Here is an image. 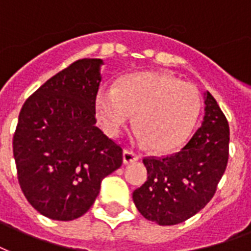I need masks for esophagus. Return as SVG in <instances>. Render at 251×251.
I'll return each mask as SVG.
<instances>
[{
	"label": "esophagus",
	"mask_w": 251,
	"mask_h": 251,
	"mask_svg": "<svg viewBox=\"0 0 251 251\" xmlns=\"http://www.w3.org/2000/svg\"><path fill=\"white\" fill-rule=\"evenodd\" d=\"M137 160H139V156L131 152V151H124L123 152V164H126V165L135 163Z\"/></svg>",
	"instance_id": "obj_1"
}]
</instances>
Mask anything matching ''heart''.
Segmentation results:
<instances>
[{
	"label": "heart",
	"instance_id": "heart-1",
	"mask_svg": "<svg viewBox=\"0 0 251 251\" xmlns=\"http://www.w3.org/2000/svg\"><path fill=\"white\" fill-rule=\"evenodd\" d=\"M98 118L118 135L137 112L139 140L156 152H172L193 131L201 108L197 87L164 73H139L101 87L95 99Z\"/></svg>",
	"mask_w": 251,
	"mask_h": 251
}]
</instances>
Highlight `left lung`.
Segmentation results:
<instances>
[{
  "mask_svg": "<svg viewBox=\"0 0 251 251\" xmlns=\"http://www.w3.org/2000/svg\"><path fill=\"white\" fill-rule=\"evenodd\" d=\"M201 127L178 153L143 160L147 181L132 193L143 217L159 225H177L212 200L229 157V124L216 99L204 94Z\"/></svg>",
  "mask_w": 251,
  "mask_h": 251,
  "instance_id": "obj_1",
  "label": "left lung"
}]
</instances>
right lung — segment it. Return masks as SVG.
<instances>
[{"mask_svg": "<svg viewBox=\"0 0 251 251\" xmlns=\"http://www.w3.org/2000/svg\"><path fill=\"white\" fill-rule=\"evenodd\" d=\"M101 59H82L54 75L25 101L13 139L21 189L42 216L79 218L123 151L95 126Z\"/></svg>", "mask_w": 251, "mask_h": 251, "instance_id": "obj_1", "label": "right lung"}]
</instances>
